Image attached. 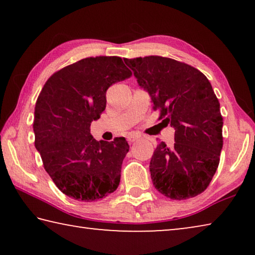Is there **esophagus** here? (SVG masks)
Returning a JSON list of instances; mask_svg holds the SVG:
<instances>
[{
	"instance_id": "34e87169",
	"label": "esophagus",
	"mask_w": 255,
	"mask_h": 255,
	"mask_svg": "<svg viewBox=\"0 0 255 255\" xmlns=\"http://www.w3.org/2000/svg\"><path fill=\"white\" fill-rule=\"evenodd\" d=\"M140 138V136L138 135V133H130V135H128V137H127V140L129 141V143H133V141H136V140H138Z\"/></svg>"
}]
</instances>
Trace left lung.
<instances>
[{
	"instance_id": "1",
	"label": "left lung",
	"mask_w": 255,
	"mask_h": 255,
	"mask_svg": "<svg viewBox=\"0 0 255 255\" xmlns=\"http://www.w3.org/2000/svg\"><path fill=\"white\" fill-rule=\"evenodd\" d=\"M124 60L149 93L159 119L175 129L174 145L161 141L150 158L154 187L173 200L200 195L223 148V117L210 82L193 66L162 56Z\"/></svg>"
}]
</instances>
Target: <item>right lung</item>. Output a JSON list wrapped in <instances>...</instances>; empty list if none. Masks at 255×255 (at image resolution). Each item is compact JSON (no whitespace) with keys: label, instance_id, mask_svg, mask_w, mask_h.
Masks as SVG:
<instances>
[{"label":"right lung","instance_id":"right-lung-1","mask_svg":"<svg viewBox=\"0 0 255 255\" xmlns=\"http://www.w3.org/2000/svg\"><path fill=\"white\" fill-rule=\"evenodd\" d=\"M131 74L118 56H97L55 72L41 89L34 107V146L64 195L91 202L118 188L129 145L124 137L97 141L90 127L106 109L107 90Z\"/></svg>","mask_w":255,"mask_h":255}]
</instances>
